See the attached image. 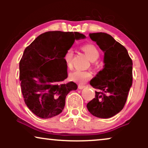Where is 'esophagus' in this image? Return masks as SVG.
Returning <instances> with one entry per match:
<instances>
[{"label": "esophagus", "instance_id": "34e87169", "mask_svg": "<svg viewBox=\"0 0 148 148\" xmlns=\"http://www.w3.org/2000/svg\"><path fill=\"white\" fill-rule=\"evenodd\" d=\"M85 87H86V86H84V85H81V84H79V86H78V88H79V89H80V90L84 89V88Z\"/></svg>", "mask_w": 148, "mask_h": 148}]
</instances>
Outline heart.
Here are the masks:
<instances>
[{
  "label": "heart",
  "instance_id": "1",
  "mask_svg": "<svg viewBox=\"0 0 148 148\" xmlns=\"http://www.w3.org/2000/svg\"><path fill=\"white\" fill-rule=\"evenodd\" d=\"M81 49L86 53V55L91 61H95L99 57V51L95 45L92 44H85L81 46ZM73 51L68 49L64 56V60L68 67H70L72 63ZM91 77V73L88 71L82 70L81 69H76L69 74V78L71 81L80 84L86 82Z\"/></svg>",
  "mask_w": 148,
  "mask_h": 148
}]
</instances>
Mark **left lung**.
Listing matches in <instances>:
<instances>
[{
    "label": "left lung",
    "instance_id": "8db88e82",
    "mask_svg": "<svg viewBox=\"0 0 148 148\" xmlns=\"http://www.w3.org/2000/svg\"><path fill=\"white\" fill-rule=\"evenodd\" d=\"M89 36L104 52V66L90 81L97 91L87 108L94 116L109 118L125 106L132 85L133 63L126 48L110 35L95 33Z\"/></svg>",
    "mask_w": 148,
    "mask_h": 148
}]
</instances>
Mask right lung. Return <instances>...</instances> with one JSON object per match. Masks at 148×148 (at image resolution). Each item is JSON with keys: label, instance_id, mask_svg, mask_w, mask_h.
Returning <instances> with one entry per match:
<instances>
[{"label": "right lung", "instance_id": "obj_1", "mask_svg": "<svg viewBox=\"0 0 148 148\" xmlns=\"http://www.w3.org/2000/svg\"><path fill=\"white\" fill-rule=\"evenodd\" d=\"M86 38L78 32L49 31L25 49L19 62V79L24 101L35 115L47 119L60 114L65 98L77 85L67 78L66 51L76 40Z\"/></svg>", "mask_w": 148, "mask_h": 148}]
</instances>
